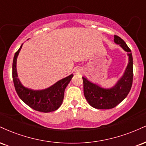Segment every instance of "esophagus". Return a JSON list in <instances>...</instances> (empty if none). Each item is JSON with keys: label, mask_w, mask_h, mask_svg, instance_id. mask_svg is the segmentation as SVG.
Instances as JSON below:
<instances>
[{"label": "esophagus", "mask_w": 146, "mask_h": 146, "mask_svg": "<svg viewBox=\"0 0 146 146\" xmlns=\"http://www.w3.org/2000/svg\"><path fill=\"white\" fill-rule=\"evenodd\" d=\"M78 72H80V71H82V69H81V68H78Z\"/></svg>", "instance_id": "1"}]
</instances>
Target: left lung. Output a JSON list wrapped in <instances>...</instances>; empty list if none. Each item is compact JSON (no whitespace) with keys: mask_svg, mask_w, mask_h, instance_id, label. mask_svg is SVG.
I'll return each mask as SVG.
<instances>
[{"mask_svg":"<svg viewBox=\"0 0 146 146\" xmlns=\"http://www.w3.org/2000/svg\"><path fill=\"white\" fill-rule=\"evenodd\" d=\"M114 42L128 53V63L121 78L113 87L105 88L82 77L85 98L92 107L97 109L113 108L126 98L131 89L133 78V60L131 50L120 37L114 36Z\"/></svg>","mask_w":146,"mask_h":146,"instance_id":"obj_1","label":"left lung"}]
</instances>
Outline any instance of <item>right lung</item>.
<instances>
[{
    "instance_id": "right-lung-1",
    "label": "right lung",
    "mask_w": 146,
    "mask_h": 146,
    "mask_svg": "<svg viewBox=\"0 0 146 146\" xmlns=\"http://www.w3.org/2000/svg\"><path fill=\"white\" fill-rule=\"evenodd\" d=\"M23 44L15 53L13 60L12 76L16 93L27 105L37 111L49 113L58 110L62 104L65 88L71 80L73 75L71 74L62 79L45 89L33 90L24 86L18 78L16 70L17 58Z\"/></svg>"
}]
</instances>
